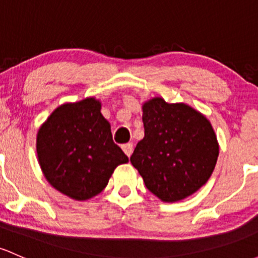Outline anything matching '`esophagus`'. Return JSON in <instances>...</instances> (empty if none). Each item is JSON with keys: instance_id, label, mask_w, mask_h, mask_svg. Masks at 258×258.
<instances>
[{"instance_id": "34e87169", "label": "esophagus", "mask_w": 258, "mask_h": 258, "mask_svg": "<svg viewBox=\"0 0 258 258\" xmlns=\"http://www.w3.org/2000/svg\"><path fill=\"white\" fill-rule=\"evenodd\" d=\"M122 151L124 152L127 157H130L134 152V145L132 143H126V145H122Z\"/></svg>"}]
</instances>
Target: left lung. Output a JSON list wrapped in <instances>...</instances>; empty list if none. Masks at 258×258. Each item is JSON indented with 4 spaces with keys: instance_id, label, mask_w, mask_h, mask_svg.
I'll list each match as a JSON object with an SVG mask.
<instances>
[{
    "instance_id": "left-lung-1",
    "label": "left lung",
    "mask_w": 258,
    "mask_h": 258,
    "mask_svg": "<svg viewBox=\"0 0 258 258\" xmlns=\"http://www.w3.org/2000/svg\"><path fill=\"white\" fill-rule=\"evenodd\" d=\"M145 137L131 163L152 194L164 203L190 197L209 180L219 157V142L210 121L184 102L163 97L143 102Z\"/></svg>"
}]
</instances>
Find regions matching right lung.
<instances>
[{
    "label": "right lung",
    "instance_id": "1",
    "mask_svg": "<svg viewBox=\"0 0 258 258\" xmlns=\"http://www.w3.org/2000/svg\"><path fill=\"white\" fill-rule=\"evenodd\" d=\"M37 156L48 183L78 202L101 193L116 167L128 162L113 143L101 101L91 96L50 113L38 130Z\"/></svg>",
    "mask_w": 258,
    "mask_h": 258
}]
</instances>
